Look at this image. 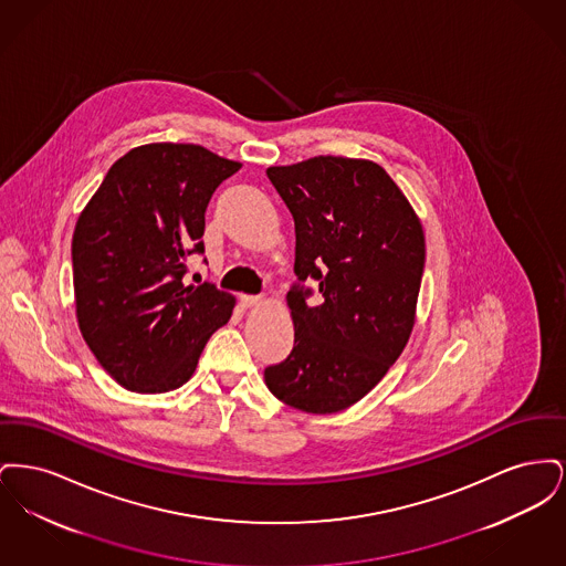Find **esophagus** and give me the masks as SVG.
I'll return each instance as SVG.
<instances>
[{"label": "esophagus", "instance_id": "34e87169", "mask_svg": "<svg viewBox=\"0 0 566 566\" xmlns=\"http://www.w3.org/2000/svg\"><path fill=\"white\" fill-rule=\"evenodd\" d=\"M243 307H256V305H263L265 303V296L259 295H242L240 296Z\"/></svg>", "mask_w": 566, "mask_h": 566}]
</instances>
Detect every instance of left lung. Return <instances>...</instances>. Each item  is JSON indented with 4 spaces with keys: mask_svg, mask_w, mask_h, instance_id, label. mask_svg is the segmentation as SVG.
Returning <instances> with one entry per match:
<instances>
[{
    "mask_svg": "<svg viewBox=\"0 0 566 566\" xmlns=\"http://www.w3.org/2000/svg\"><path fill=\"white\" fill-rule=\"evenodd\" d=\"M295 218V273L318 282L321 303L295 286L286 303L295 348L265 369L275 399L335 413L369 395L397 363L416 323L424 231L403 190L367 159L321 155L268 167Z\"/></svg>",
    "mask_w": 566,
    "mask_h": 566,
    "instance_id": "8db88e82",
    "label": "left lung"
}]
</instances>
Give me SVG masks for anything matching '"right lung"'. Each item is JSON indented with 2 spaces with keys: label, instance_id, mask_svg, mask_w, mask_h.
<instances>
[{
  "label": "right lung",
  "instance_id": "right-lung-1",
  "mask_svg": "<svg viewBox=\"0 0 566 566\" xmlns=\"http://www.w3.org/2000/svg\"><path fill=\"white\" fill-rule=\"evenodd\" d=\"M240 167L197 144H144L109 167L78 216L76 318L86 346L123 388H180L229 323L235 296L182 277L190 252H203L212 192Z\"/></svg>",
  "mask_w": 566,
  "mask_h": 566
}]
</instances>
